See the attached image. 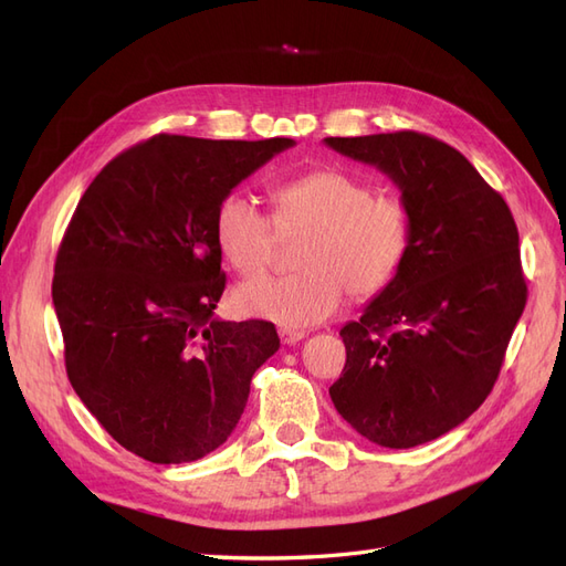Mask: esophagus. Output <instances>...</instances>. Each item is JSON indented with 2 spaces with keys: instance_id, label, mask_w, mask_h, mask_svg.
I'll return each instance as SVG.
<instances>
[{
  "instance_id": "obj_1",
  "label": "esophagus",
  "mask_w": 566,
  "mask_h": 566,
  "mask_svg": "<svg viewBox=\"0 0 566 566\" xmlns=\"http://www.w3.org/2000/svg\"><path fill=\"white\" fill-rule=\"evenodd\" d=\"M279 335L283 339V345H297L300 339L306 337L304 331H293V328H279Z\"/></svg>"
}]
</instances>
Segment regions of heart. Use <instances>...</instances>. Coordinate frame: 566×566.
<instances>
[{
    "mask_svg": "<svg viewBox=\"0 0 566 566\" xmlns=\"http://www.w3.org/2000/svg\"><path fill=\"white\" fill-rule=\"evenodd\" d=\"M273 221L243 193L221 198L214 241L245 279L273 262L279 233H306L295 276L248 281L233 290L245 316L310 328L333 316L349 293L368 300L397 276L410 245V212L399 196L373 193L345 169L318 167L271 188Z\"/></svg>",
    "mask_w": 566,
    "mask_h": 566,
    "instance_id": "b5f03b06",
    "label": "heart"
}]
</instances>
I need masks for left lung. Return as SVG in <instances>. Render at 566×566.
<instances>
[{"mask_svg":"<svg viewBox=\"0 0 566 566\" xmlns=\"http://www.w3.org/2000/svg\"><path fill=\"white\" fill-rule=\"evenodd\" d=\"M323 142L378 167L410 212L399 273L339 331L347 364L331 399L378 447H420L465 422L499 380L526 304L517 224L472 163L432 136Z\"/></svg>","mask_w":566,"mask_h":566,"instance_id":"left-lung-1","label":"left lung"}]
</instances>
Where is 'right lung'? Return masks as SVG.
<instances>
[{
  "label": "right lung",
  "mask_w": 566,
  "mask_h": 566,
  "mask_svg": "<svg viewBox=\"0 0 566 566\" xmlns=\"http://www.w3.org/2000/svg\"><path fill=\"white\" fill-rule=\"evenodd\" d=\"M293 139L158 134L113 158L65 229L54 310L67 380L127 451L175 465L241 420L254 370L281 347L269 321H221L214 212Z\"/></svg>",
  "instance_id": "right-lung-1"
}]
</instances>
